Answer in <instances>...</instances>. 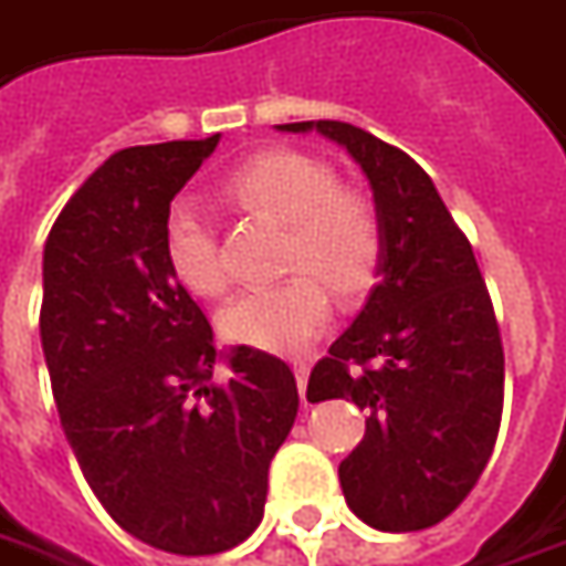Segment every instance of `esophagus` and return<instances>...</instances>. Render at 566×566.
<instances>
[{"mask_svg":"<svg viewBox=\"0 0 566 566\" xmlns=\"http://www.w3.org/2000/svg\"><path fill=\"white\" fill-rule=\"evenodd\" d=\"M294 378H297L300 396H306V380H310V363L306 359H294Z\"/></svg>","mask_w":566,"mask_h":566,"instance_id":"obj_1","label":"esophagus"}]
</instances>
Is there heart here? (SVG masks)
<instances>
[{
	"mask_svg": "<svg viewBox=\"0 0 566 566\" xmlns=\"http://www.w3.org/2000/svg\"><path fill=\"white\" fill-rule=\"evenodd\" d=\"M222 195L248 210L284 222V282L251 287L219 313L226 340L266 353H297L325 332L332 287L340 300L363 297L384 256V229L375 203L340 188L337 172L303 151L253 154L234 167ZM164 256L172 279L191 294L226 291L217 226L198 198H176L164 217Z\"/></svg>",
	"mask_w": 566,
	"mask_h": 566,
	"instance_id": "obj_1",
	"label": "heart"
}]
</instances>
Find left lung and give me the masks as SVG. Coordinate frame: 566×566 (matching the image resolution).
<instances>
[{
    "mask_svg": "<svg viewBox=\"0 0 566 566\" xmlns=\"http://www.w3.org/2000/svg\"><path fill=\"white\" fill-rule=\"evenodd\" d=\"M279 129L347 148L384 229L378 284L306 390L368 409L363 443L337 468L344 499L384 533L428 530L474 490L502 421L505 353L471 241L406 151L340 120Z\"/></svg>",
    "mask_w": 566,
    "mask_h": 566,
    "instance_id": "left-lung-1",
    "label": "left lung"
}]
</instances>
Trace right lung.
Segmentation results:
<instances>
[{
    "label": "right lung",
    "mask_w": 566,
    "mask_h": 566,
    "mask_svg": "<svg viewBox=\"0 0 566 566\" xmlns=\"http://www.w3.org/2000/svg\"><path fill=\"white\" fill-rule=\"evenodd\" d=\"M217 145L219 133L111 154L42 251V353L80 471L129 536L188 557L260 526L269 461L300 406L282 359L219 353L164 256L167 207Z\"/></svg>",
    "instance_id": "obj_1"
}]
</instances>
